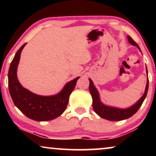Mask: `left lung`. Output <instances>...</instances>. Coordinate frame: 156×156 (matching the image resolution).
Instances as JSON below:
<instances>
[{
    "label": "left lung",
    "instance_id": "8db88e82",
    "mask_svg": "<svg viewBox=\"0 0 156 156\" xmlns=\"http://www.w3.org/2000/svg\"><path fill=\"white\" fill-rule=\"evenodd\" d=\"M128 40H129V43L131 44L132 45L136 46L138 48V50L140 51V49L138 47V44L130 37V36H127ZM148 73V72H147ZM89 91L91 94L93 99V108L94 112L99 115L101 118L105 119L106 120L109 121H121L123 119H126L128 118L133 116L134 114L137 112V111L139 109L140 106L142 105L143 102H144L145 98H146L147 95V92H148V78L147 80V84L146 87V91L142 96L141 98L134 104L131 107L129 108H126V109H121V108L111 107V106H107L104 105L101 102L99 99V93L95 87L94 86L93 82L91 81V79H89Z\"/></svg>",
    "mask_w": 156,
    "mask_h": 156
}]
</instances>
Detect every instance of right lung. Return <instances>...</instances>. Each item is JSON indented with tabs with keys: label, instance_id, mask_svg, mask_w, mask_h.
Masks as SVG:
<instances>
[{
	"label": "right lung",
	"instance_id": "1",
	"mask_svg": "<svg viewBox=\"0 0 156 156\" xmlns=\"http://www.w3.org/2000/svg\"><path fill=\"white\" fill-rule=\"evenodd\" d=\"M26 43L17 51L10 63L8 71V88L13 103L29 119L37 121H50L56 119L67 108L69 95L74 90L78 79L76 77L65 85L58 94L43 97L30 92L23 88L17 77V68L20 53Z\"/></svg>",
	"mask_w": 156,
	"mask_h": 156
}]
</instances>
